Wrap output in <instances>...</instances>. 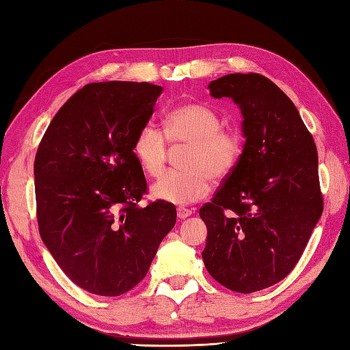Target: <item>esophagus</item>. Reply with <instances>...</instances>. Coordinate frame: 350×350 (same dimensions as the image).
Masks as SVG:
<instances>
[{"instance_id": "34e87169", "label": "esophagus", "mask_w": 350, "mask_h": 350, "mask_svg": "<svg viewBox=\"0 0 350 350\" xmlns=\"http://www.w3.org/2000/svg\"><path fill=\"white\" fill-rule=\"evenodd\" d=\"M193 214L191 212V209H189V208H184V206H180L176 209V215H178V218H181V219H184V218H187V217H190Z\"/></svg>"}]
</instances>
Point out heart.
<instances>
[{
	"mask_svg": "<svg viewBox=\"0 0 350 350\" xmlns=\"http://www.w3.org/2000/svg\"><path fill=\"white\" fill-rule=\"evenodd\" d=\"M167 141L183 151V169L169 170L151 187L157 200L185 204L204 198L212 180L232 174L242 154V136L224 129L217 111L203 104H184L166 116L165 133L154 124H144L133 141V154L141 169L157 178L165 169Z\"/></svg>",
	"mask_w": 350,
	"mask_h": 350,
	"instance_id": "1",
	"label": "heart"
}]
</instances>
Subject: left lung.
<instances>
[{
	"label": "left lung",
	"mask_w": 350,
	"mask_h": 350,
	"mask_svg": "<svg viewBox=\"0 0 350 350\" xmlns=\"http://www.w3.org/2000/svg\"><path fill=\"white\" fill-rule=\"evenodd\" d=\"M208 89L239 105L246 141L199 211L208 228L202 258L217 282L250 294L291 273L322 215L318 151L293 100L267 77L228 74Z\"/></svg>",
	"instance_id": "obj_1"
}]
</instances>
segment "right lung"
I'll use <instances>...</instances> for the list:
<instances>
[{
  "mask_svg": "<svg viewBox=\"0 0 350 350\" xmlns=\"http://www.w3.org/2000/svg\"><path fill=\"white\" fill-rule=\"evenodd\" d=\"M160 86L105 81L80 89L57 111L37 150V219L42 242L75 285L116 297L146 278L176 209L138 206L147 181L133 154Z\"/></svg>",
  "mask_w": 350,
  "mask_h": 350,
  "instance_id": "obj_1",
  "label": "right lung"
}]
</instances>
